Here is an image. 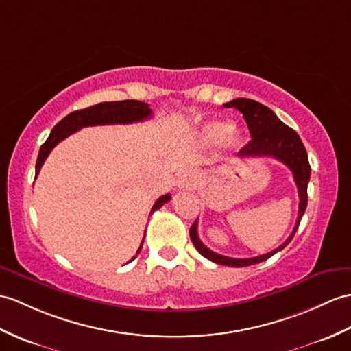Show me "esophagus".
Returning <instances> with one entry per match:
<instances>
[{"instance_id":"1","label":"esophagus","mask_w":351,"mask_h":351,"mask_svg":"<svg viewBox=\"0 0 351 351\" xmlns=\"http://www.w3.org/2000/svg\"><path fill=\"white\" fill-rule=\"evenodd\" d=\"M195 185V176L191 172H182L178 176L179 189H191Z\"/></svg>"}]
</instances>
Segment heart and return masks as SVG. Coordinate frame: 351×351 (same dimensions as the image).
<instances>
[{
  "label": "heart",
  "instance_id": "1",
  "mask_svg": "<svg viewBox=\"0 0 351 351\" xmlns=\"http://www.w3.org/2000/svg\"><path fill=\"white\" fill-rule=\"evenodd\" d=\"M200 136L209 145H217L224 142L229 148L236 149L241 146L242 134L238 128H234L227 121H209L202 127Z\"/></svg>",
  "mask_w": 351,
  "mask_h": 351
}]
</instances>
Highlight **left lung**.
Listing matches in <instances>:
<instances>
[{
	"instance_id": "obj_1",
	"label": "left lung",
	"mask_w": 351,
	"mask_h": 351,
	"mask_svg": "<svg viewBox=\"0 0 351 351\" xmlns=\"http://www.w3.org/2000/svg\"><path fill=\"white\" fill-rule=\"evenodd\" d=\"M226 108H234L238 109L243 118L247 121V125L251 134V141L243 146L239 151L241 157H272L275 160H280L284 162L291 172L299 193V213L298 219L293 229L291 234L286 239V242L281 243L278 248H275L271 252H266L263 256H257L252 258H233L226 257L217 252L210 251L208 247L202 243L199 234H197V219L190 229V238L194 243L195 250H197L203 257H206L210 262L217 265L232 266V267H243L251 266L260 262H265L269 257H272L275 252L286 248L290 241L295 236L298 227L300 224V219L306 209L308 203V182L309 176H311V167H309L308 156L305 151V146L300 141V137L295 130H291L289 125L284 124L282 121L278 119L275 113L263 106L262 103L250 100V99H234L229 103L224 104Z\"/></svg>"
}]
</instances>
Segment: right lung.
<instances>
[{
    "label": "right lung",
    "mask_w": 351,
    "mask_h": 351,
    "mask_svg": "<svg viewBox=\"0 0 351 351\" xmlns=\"http://www.w3.org/2000/svg\"><path fill=\"white\" fill-rule=\"evenodd\" d=\"M152 115V110L149 106L143 101L137 100H122V101H104L94 104L91 108H86L82 110H75L69 113L67 117L62 118L58 124H56L51 134L46 138V142L40 148L37 162H36V176L38 175L40 169H42L45 160L49 154L65 137H69L82 127H91V125H108V124H132V122L148 119ZM170 200V194H165L154 203L151 209V214L154 210L160 209L165 203ZM143 245V241L138 247L136 256L141 252ZM136 256L132 258L134 260ZM130 260V262H132Z\"/></svg>",
    "instance_id": "1"
}]
</instances>
